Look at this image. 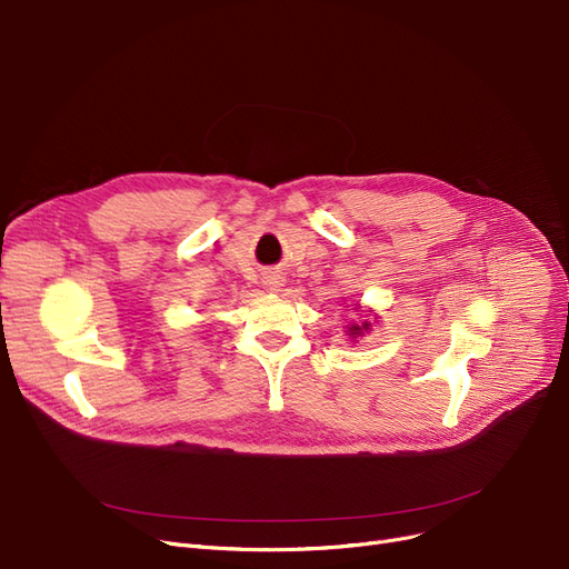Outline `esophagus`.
Listing matches in <instances>:
<instances>
[{"instance_id":"34e87169","label":"esophagus","mask_w":569,"mask_h":569,"mask_svg":"<svg viewBox=\"0 0 569 569\" xmlns=\"http://www.w3.org/2000/svg\"><path fill=\"white\" fill-rule=\"evenodd\" d=\"M266 284H268L270 289H278V287H282V280H280L278 276H273V278H268V280H266Z\"/></svg>"}]
</instances>
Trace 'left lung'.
<instances>
[{
    "label": "left lung",
    "mask_w": 569,
    "mask_h": 569,
    "mask_svg": "<svg viewBox=\"0 0 569 569\" xmlns=\"http://www.w3.org/2000/svg\"><path fill=\"white\" fill-rule=\"evenodd\" d=\"M355 310H357V312H361V306H357ZM368 315H372V319H377V315H375L372 310H368ZM370 327H372V323H370V319H368V317H366V319H361V321H349L347 327H345V329H347V333H345V336H349V340L355 342L357 338H361V336L370 333Z\"/></svg>",
    "instance_id": "8db88e82"
}]
</instances>
